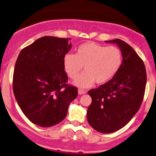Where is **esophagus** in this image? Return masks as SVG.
I'll return each mask as SVG.
<instances>
[{
	"label": "esophagus",
	"instance_id": "34e87169",
	"mask_svg": "<svg viewBox=\"0 0 156 156\" xmlns=\"http://www.w3.org/2000/svg\"><path fill=\"white\" fill-rule=\"evenodd\" d=\"M78 94H79V95H83V94L87 93V92L84 91V90H78Z\"/></svg>",
	"mask_w": 156,
	"mask_h": 156
}]
</instances>
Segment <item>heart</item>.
Returning a JSON list of instances; mask_svg holds the SVG:
<instances>
[{"label": "heart", "mask_w": 156, "mask_h": 156, "mask_svg": "<svg viewBox=\"0 0 156 156\" xmlns=\"http://www.w3.org/2000/svg\"><path fill=\"white\" fill-rule=\"evenodd\" d=\"M75 51V55H65L63 66L72 79L76 78L84 66L85 73L74 81V84L82 88L91 87L95 82L98 85L107 83L117 74L122 64L121 51L114 46L86 42Z\"/></svg>", "instance_id": "1"}]
</instances>
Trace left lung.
<instances>
[{"label":"left lung","mask_w":156,"mask_h":156,"mask_svg":"<svg viewBox=\"0 0 156 156\" xmlns=\"http://www.w3.org/2000/svg\"><path fill=\"white\" fill-rule=\"evenodd\" d=\"M122 53V64L113 78L98 89L88 92L92 103L87 109V121L101 133L119 130L139 109L147 83L145 66L136 51L126 42L115 39Z\"/></svg>","instance_id":"left-lung-1"}]
</instances>
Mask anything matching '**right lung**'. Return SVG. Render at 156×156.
Listing matches in <instances>:
<instances>
[{
  "label": "right lung",
  "mask_w": 156,
  "mask_h": 156,
  "mask_svg": "<svg viewBox=\"0 0 156 156\" xmlns=\"http://www.w3.org/2000/svg\"><path fill=\"white\" fill-rule=\"evenodd\" d=\"M70 38L44 36L21 50L15 63L13 92L22 112L31 122L49 127L65 119L69 104L78 95L68 85L64 56Z\"/></svg>",
  "instance_id": "right-lung-1"
}]
</instances>
